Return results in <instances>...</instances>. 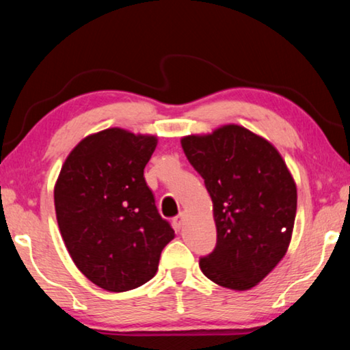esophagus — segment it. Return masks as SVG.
Here are the masks:
<instances>
[{
  "instance_id": "obj_1",
  "label": "esophagus",
  "mask_w": 350,
  "mask_h": 350,
  "mask_svg": "<svg viewBox=\"0 0 350 350\" xmlns=\"http://www.w3.org/2000/svg\"><path fill=\"white\" fill-rule=\"evenodd\" d=\"M183 221H185V215H183V213H180L179 216L173 217V225H174V228H176V230H180V228H182V225H183Z\"/></svg>"
}]
</instances>
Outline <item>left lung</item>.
Segmentation results:
<instances>
[{"label":"left lung","instance_id":"8db88e82","mask_svg":"<svg viewBox=\"0 0 350 350\" xmlns=\"http://www.w3.org/2000/svg\"><path fill=\"white\" fill-rule=\"evenodd\" d=\"M213 200L217 241L199 259L219 286L248 290L286 254L296 216V185L276 148L238 125L180 140Z\"/></svg>","mask_w":350,"mask_h":350}]
</instances>
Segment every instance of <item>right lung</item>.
Instances as JSON below:
<instances>
[{"label": "right lung", "instance_id": "add662e5", "mask_svg": "<svg viewBox=\"0 0 350 350\" xmlns=\"http://www.w3.org/2000/svg\"><path fill=\"white\" fill-rule=\"evenodd\" d=\"M156 145L154 135L120 128L88 135L70 151L55 183L64 245L81 273L108 292L150 281L174 238L144 177Z\"/></svg>", "mask_w": 350, "mask_h": 350}]
</instances>
